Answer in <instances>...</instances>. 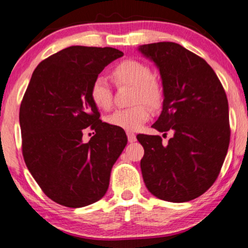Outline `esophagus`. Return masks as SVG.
<instances>
[{
  "mask_svg": "<svg viewBox=\"0 0 248 248\" xmlns=\"http://www.w3.org/2000/svg\"><path fill=\"white\" fill-rule=\"evenodd\" d=\"M126 134H127V139L130 143H133V142L137 141V137H135L134 133H132V132H127Z\"/></svg>",
  "mask_w": 248,
  "mask_h": 248,
  "instance_id": "esophagus-1",
  "label": "esophagus"
}]
</instances>
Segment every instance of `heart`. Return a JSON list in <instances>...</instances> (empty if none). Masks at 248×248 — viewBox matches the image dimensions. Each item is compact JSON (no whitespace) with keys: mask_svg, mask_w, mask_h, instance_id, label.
I'll return each mask as SVG.
<instances>
[{"mask_svg":"<svg viewBox=\"0 0 248 248\" xmlns=\"http://www.w3.org/2000/svg\"><path fill=\"white\" fill-rule=\"evenodd\" d=\"M110 76L117 86L126 84L135 88L134 104L145 103L152 107H157L161 103L160 84L152 78V71L145 63L137 60L123 61L111 70ZM89 96L94 106L99 109L109 110L113 106V93L104 78L93 80L90 86ZM145 104L118 109L107 117V122L125 131H137L151 116V109Z\"/></svg>","mask_w":248,"mask_h":248,"instance_id":"obj_1","label":"heart"}]
</instances>
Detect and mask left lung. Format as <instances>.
I'll return each mask as SVG.
<instances>
[{
	"instance_id": "8db88e82",
	"label": "left lung",
	"mask_w": 248,
	"mask_h": 248,
	"mask_svg": "<svg viewBox=\"0 0 248 248\" xmlns=\"http://www.w3.org/2000/svg\"><path fill=\"white\" fill-rule=\"evenodd\" d=\"M159 69L164 88L160 116L152 127L172 132L139 134L144 149L141 171L149 192L168 202H187L211 187L230 141L228 100L220 80L202 57L176 43L139 47Z\"/></svg>"
}]
</instances>
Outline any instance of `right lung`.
<instances>
[{
  "label": "right lung",
  "instance_id": "1",
  "mask_svg": "<svg viewBox=\"0 0 248 248\" xmlns=\"http://www.w3.org/2000/svg\"><path fill=\"white\" fill-rule=\"evenodd\" d=\"M121 50L71 46L42 61L20 106L22 155L30 174L54 202L82 208L99 201L127 143L125 132L104 123L89 90ZM95 131L89 142L83 132Z\"/></svg>",
  "mask_w": 248,
  "mask_h": 248
}]
</instances>
